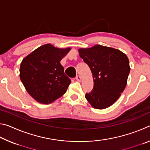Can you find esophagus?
Segmentation results:
<instances>
[{"label": "esophagus", "mask_w": 150, "mask_h": 150, "mask_svg": "<svg viewBox=\"0 0 150 150\" xmlns=\"http://www.w3.org/2000/svg\"><path fill=\"white\" fill-rule=\"evenodd\" d=\"M76 80H77V81H79V82H80V81H81V78L79 75H77V77H76Z\"/></svg>", "instance_id": "34e87169"}]
</instances>
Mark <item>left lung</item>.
<instances>
[{
    "label": "left lung",
    "mask_w": 150,
    "mask_h": 150,
    "mask_svg": "<svg viewBox=\"0 0 150 150\" xmlns=\"http://www.w3.org/2000/svg\"><path fill=\"white\" fill-rule=\"evenodd\" d=\"M92 73L94 86L85 98L96 109H105L118 99L125 88L130 71L125 54L115 48L95 45L78 50Z\"/></svg>",
    "instance_id": "left-lung-1"
}]
</instances>
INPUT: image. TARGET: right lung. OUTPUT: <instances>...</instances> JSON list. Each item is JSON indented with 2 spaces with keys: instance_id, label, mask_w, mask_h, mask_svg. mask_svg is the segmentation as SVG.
I'll use <instances>...</instances> for the list:
<instances>
[{
  "instance_id": "1",
  "label": "right lung",
  "mask_w": 150,
  "mask_h": 150,
  "mask_svg": "<svg viewBox=\"0 0 150 150\" xmlns=\"http://www.w3.org/2000/svg\"><path fill=\"white\" fill-rule=\"evenodd\" d=\"M70 47L58 48L47 44L22 59L20 78L29 95L41 104H50L65 94L71 81L60 62Z\"/></svg>"
}]
</instances>
